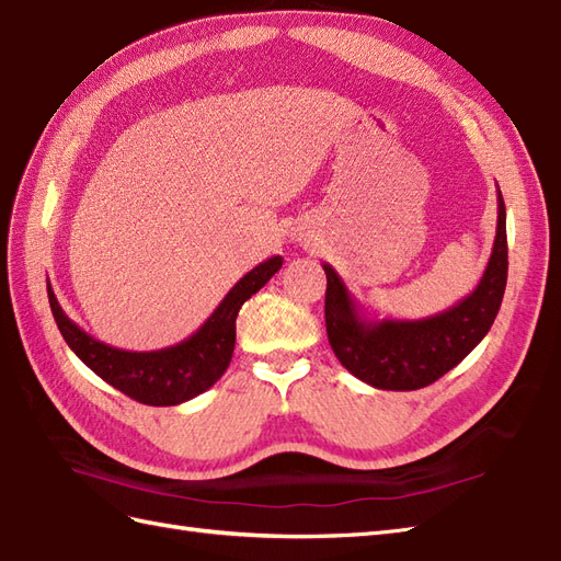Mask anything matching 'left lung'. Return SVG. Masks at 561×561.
<instances>
[{"label":"left lung","mask_w":561,"mask_h":561,"mask_svg":"<svg viewBox=\"0 0 561 561\" xmlns=\"http://www.w3.org/2000/svg\"><path fill=\"white\" fill-rule=\"evenodd\" d=\"M328 275L324 324L342 366L375 389L411 392L457 368L490 332L506 286V210L497 188V233L492 255L476 289L457 306L421 320H373L346 289L336 270L322 263Z\"/></svg>","instance_id":"obj_1"}]
</instances>
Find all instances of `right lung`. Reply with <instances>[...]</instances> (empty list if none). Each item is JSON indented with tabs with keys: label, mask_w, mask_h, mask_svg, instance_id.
<instances>
[{
	"label": "right lung",
	"mask_w": 561,
	"mask_h": 561,
	"mask_svg": "<svg viewBox=\"0 0 561 561\" xmlns=\"http://www.w3.org/2000/svg\"><path fill=\"white\" fill-rule=\"evenodd\" d=\"M272 255L231 286L229 294L188 340L160 351H124L104 344L64 312L47 282L49 308L73 354L104 382L148 407H176L210 389L225 370L237 344V316L249 298L263 289L282 267Z\"/></svg>",
	"instance_id": "right-lung-1"
}]
</instances>
